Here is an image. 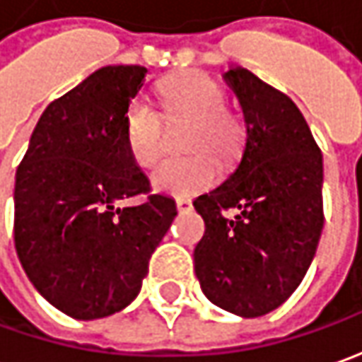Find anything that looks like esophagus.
Masks as SVG:
<instances>
[{
  "label": "esophagus",
  "mask_w": 362,
  "mask_h": 362,
  "mask_svg": "<svg viewBox=\"0 0 362 362\" xmlns=\"http://www.w3.org/2000/svg\"><path fill=\"white\" fill-rule=\"evenodd\" d=\"M176 208H178V212H188L192 208V200L190 198H176Z\"/></svg>",
  "instance_id": "1"
}]
</instances>
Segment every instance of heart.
Segmentation results:
<instances>
[{"label": "heart", "instance_id": "b5f03b06", "mask_svg": "<svg viewBox=\"0 0 362 362\" xmlns=\"http://www.w3.org/2000/svg\"><path fill=\"white\" fill-rule=\"evenodd\" d=\"M164 118L168 124H192L190 152L198 156L190 160H166L152 172L154 190L170 196H192L212 186L218 168L214 158L200 152H210L220 162H230L240 150L243 128L226 114V95L216 81L204 74H186L178 80L160 88ZM126 146L132 160L150 168L162 156L164 119L150 104L136 100L128 106L126 119Z\"/></svg>", "mask_w": 362, "mask_h": 362}]
</instances>
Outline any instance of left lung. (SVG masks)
<instances>
[{
  "mask_svg": "<svg viewBox=\"0 0 362 362\" xmlns=\"http://www.w3.org/2000/svg\"><path fill=\"white\" fill-rule=\"evenodd\" d=\"M244 114L243 158L218 188L194 200L204 236L194 270L210 303L262 317L296 291L322 232V154L288 95L246 68L222 74ZM238 207L234 219L221 210Z\"/></svg>",
  "mask_w": 362,
  "mask_h": 362,
  "instance_id": "8db88e82",
  "label": "left lung"
}]
</instances>
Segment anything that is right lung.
Listing matches in <instances>:
<instances>
[{
  "label": "right lung",
  "instance_id": "add662e5",
  "mask_svg": "<svg viewBox=\"0 0 362 362\" xmlns=\"http://www.w3.org/2000/svg\"><path fill=\"white\" fill-rule=\"evenodd\" d=\"M148 69L106 66L45 107L16 174V250L35 291L78 320L130 305L176 216L132 160L124 119Z\"/></svg>",
  "mask_w": 362,
  "mask_h": 362
}]
</instances>
